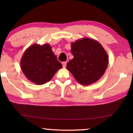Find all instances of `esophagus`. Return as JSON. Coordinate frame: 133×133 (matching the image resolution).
<instances>
[{"mask_svg": "<svg viewBox=\"0 0 133 133\" xmlns=\"http://www.w3.org/2000/svg\"><path fill=\"white\" fill-rule=\"evenodd\" d=\"M62 64L63 68H65L66 65V62H63L62 63Z\"/></svg>", "mask_w": 133, "mask_h": 133, "instance_id": "34e87169", "label": "esophagus"}]
</instances>
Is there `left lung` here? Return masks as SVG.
Returning a JSON list of instances; mask_svg holds the SVG:
<instances>
[{"mask_svg":"<svg viewBox=\"0 0 133 133\" xmlns=\"http://www.w3.org/2000/svg\"><path fill=\"white\" fill-rule=\"evenodd\" d=\"M73 59L67 63L75 79L81 85H89L99 81L108 65V56L99 42L84 37L71 45Z\"/></svg>","mask_w":133,"mask_h":133,"instance_id":"1","label":"left lung"}]
</instances>
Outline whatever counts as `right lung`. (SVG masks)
Here are the masks:
<instances>
[{
    "label": "right lung",
    "instance_id": "obj_1",
    "mask_svg": "<svg viewBox=\"0 0 133 133\" xmlns=\"http://www.w3.org/2000/svg\"><path fill=\"white\" fill-rule=\"evenodd\" d=\"M23 74L31 82L43 85L52 79L62 65L49 44L34 43L25 50L21 60Z\"/></svg>",
    "mask_w": 133,
    "mask_h": 133
}]
</instances>
